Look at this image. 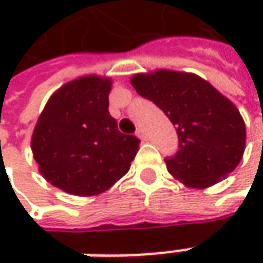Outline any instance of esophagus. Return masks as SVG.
<instances>
[{"instance_id": "1", "label": "esophagus", "mask_w": 263, "mask_h": 263, "mask_svg": "<svg viewBox=\"0 0 263 263\" xmlns=\"http://www.w3.org/2000/svg\"><path fill=\"white\" fill-rule=\"evenodd\" d=\"M136 135H137V137H139V139H142V140H147L146 132H145L143 128H137Z\"/></svg>"}]
</instances>
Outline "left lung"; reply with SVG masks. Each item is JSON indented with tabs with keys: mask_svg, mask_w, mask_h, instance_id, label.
<instances>
[{
	"mask_svg": "<svg viewBox=\"0 0 263 263\" xmlns=\"http://www.w3.org/2000/svg\"><path fill=\"white\" fill-rule=\"evenodd\" d=\"M132 86L176 126L178 151L165 158L171 176L205 189L236 170L245 152L246 126L236 105L211 83L192 73L157 70L135 74Z\"/></svg>",
	"mask_w": 263,
	"mask_h": 263,
	"instance_id": "1",
	"label": "left lung"
}]
</instances>
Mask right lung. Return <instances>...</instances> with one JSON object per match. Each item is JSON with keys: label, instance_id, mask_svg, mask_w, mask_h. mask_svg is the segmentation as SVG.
Instances as JSON below:
<instances>
[{"label": "right lung", "instance_id": "1", "mask_svg": "<svg viewBox=\"0 0 263 263\" xmlns=\"http://www.w3.org/2000/svg\"><path fill=\"white\" fill-rule=\"evenodd\" d=\"M111 79L85 76L46 102L32 136L39 173L76 196H95L126 174L140 140L120 133L109 116Z\"/></svg>", "mask_w": 263, "mask_h": 263}]
</instances>
